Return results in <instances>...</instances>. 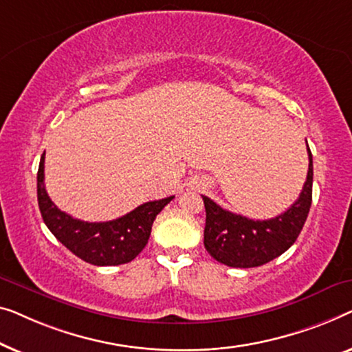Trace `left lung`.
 <instances>
[{
  "label": "left lung",
  "mask_w": 352,
  "mask_h": 352,
  "mask_svg": "<svg viewBox=\"0 0 352 352\" xmlns=\"http://www.w3.org/2000/svg\"><path fill=\"white\" fill-rule=\"evenodd\" d=\"M308 160V177L300 197L276 219H247L221 209L210 197L202 196L206 207V250L217 261L231 268H255L290 249L303 230L313 201V155L309 146Z\"/></svg>",
  "instance_id": "obj_1"
}]
</instances>
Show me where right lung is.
Wrapping results in <instances>:
<instances>
[{
  "label": "right lung",
  "instance_id": "add662e5",
  "mask_svg": "<svg viewBox=\"0 0 352 352\" xmlns=\"http://www.w3.org/2000/svg\"><path fill=\"white\" fill-rule=\"evenodd\" d=\"M174 196L138 206L116 220L91 223L73 219L49 197L44 186V155L38 169V206L49 231L72 254L96 266H116L132 261L145 249L156 215Z\"/></svg>",
  "mask_w": 352,
  "mask_h": 352
}]
</instances>
